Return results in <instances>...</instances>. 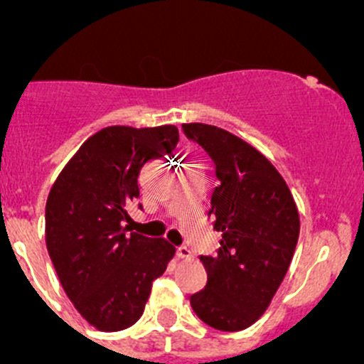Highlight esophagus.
I'll list each match as a JSON object with an SVG mask.
<instances>
[{"instance_id":"esophagus-1","label":"esophagus","mask_w":364,"mask_h":364,"mask_svg":"<svg viewBox=\"0 0 364 364\" xmlns=\"http://www.w3.org/2000/svg\"><path fill=\"white\" fill-rule=\"evenodd\" d=\"M176 255H178L179 259H183V260H192L193 259V253L188 247H179L178 250H176Z\"/></svg>"}]
</instances>
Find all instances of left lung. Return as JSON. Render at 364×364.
Segmentation results:
<instances>
[{"label":"left lung","mask_w":364,"mask_h":364,"mask_svg":"<svg viewBox=\"0 0 364 364\" xmlns=\"http://www.w3.org/2000/svg\"><path fill=\"white\" fill-rule=\"evenodd\" d=\"M209 153L220 185L209 213L222 232L218 253L200 255L208 284L190 297L200 321L241 331L267 310L287 274L299 237V213L273 164L237 135L204 123L183 124Z\"/></svg>","instance_id":"8db88e82"}]
</instances>
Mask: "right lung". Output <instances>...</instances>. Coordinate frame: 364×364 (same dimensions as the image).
Segmentation results:
<instances>
[{
    "instance_id": "right-lung-1",
    "label": "right lung",
    "mask_w": 364,
    "mask_h": 364,
    "mask_svg": "<svg viewBox=\"0 0 364 364\" xmlns=\"http://www.w3.org/2000/svg\"><path fill=\"white\" fill-rule=\"evenodd\" d=\"M174 124L107 127L68 160L46 204V245L58 278L84 321L121 331L141 318L155 278L176 248L130 232L128 205L139 197L146 161L168 155Z\"/></svg>"
}]
</instances>
